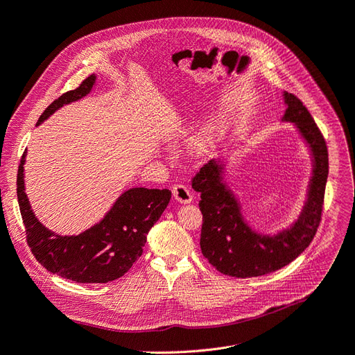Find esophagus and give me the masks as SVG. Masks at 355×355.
Returning a JSON list of instances; mask_svg holds the SVG:
<instances>
[{
    "label": "esophagus",
    "mask_w": 355,
    "mask_h": 355,
    "mask_svg": "<svg viewBox=\"0 0 355 355\" xmlns=\"http://www.w3.org/2000/svg\"><path fill=\"white\" fill-rule=\"evenodd\" d=\"M173 196L175 198L177 202L180 203H191L193 202V193L189 187H186L184 184H177L173 187Z\"/></svg>",
    "instance_id": "esophagus-1"
}]
</instances>
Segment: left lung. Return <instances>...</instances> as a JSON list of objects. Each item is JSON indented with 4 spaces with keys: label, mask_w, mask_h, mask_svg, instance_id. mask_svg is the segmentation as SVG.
<instances>
[{
    "label": "left lung",
    "mask_w": 355,
    "mask_h": 355,
    "mask_svg": "<svg viewBox=\"0 0 355 355\" xmlns=\"http://www.w3.org/2000/svg\"><path fill=\"white\" fill-rule=\"evenodd\" d=\"M282 98L286 107L282 121L295 127L311 161L306 200L290 227L266 234L248 224L240 198L227 181V157L209 161L193 178V189L202 199V253L216 270L230 277H261L286 266L306 250L319 227L329 173L327 148L303 102L286 92Z\"/></svg>",
    "instance_id": "left-lung-1"
}]
</instances>
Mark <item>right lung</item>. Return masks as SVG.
Wrapping results in <instances>:
<instances>
[{"label": "right lung", "mask_w": 355, "mask_h": 355, "mask_svg": "<svg viewBox=\"0 0 355 355\" xmlns=\"http://www.w3.org/2000/svg\"><path fill=\"white\" fill-rule=\"evenodd\" d=\"M95 85L96 76L92 74L77 89L52 102L36 125L65 105L87 96ZM24 162L26 152L17 173V199L26 239L39 263L64 279L80 284H105L123 277L141 256L148 232L166 209L171 191L128 189L95 225L77 235H61L48 230L32 211L24 187Z\"/></svg>", "instance_id": "obj_1"}]
</instances>
